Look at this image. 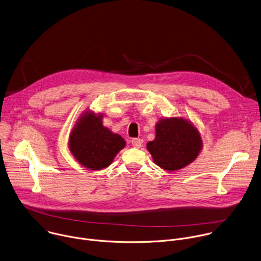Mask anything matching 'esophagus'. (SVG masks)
Returning <instances> with one entry per match:
<instances>
[{
  "instance_id": "1",
  "label": "esophagus",
  "mask_w": 261,
  "mask_h": 261,
  "mask_svg": "<svg viewBox=\"0 0 261 261\" xmlns=\"http://www.w3.org/2000/svg\"><path fill=\"white\" fill-rule=\"evenodd\" d=\"M131 143H132V145L134 146V147H140L141 146V140L139 139V138H133L132 140H131Z\"/></svg>"
}]
</instances>
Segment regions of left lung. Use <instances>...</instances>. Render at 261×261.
<instances>
[{
    "label": "left lung",
    "instance_id": "left-lung-1",
    "mask_svg": "<svg viewBox=\"0 0 261 261\" xmlns=\"http://www.w3.org/2000/svg\"><path fill=\"white\" fill-rule=\"evenodd\" d=\"M155 164L174 171L192 163L202 148L197 128L182 118H163L156 124V137L146 144Z\"/></svg>",
    "mask_w": 261,
    "mask_h": 261
}]
</instances>
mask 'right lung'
Here are the masks:
<instances>
[{
  "mask_svg": "<svg viewBox=\"0 0 261 261\" xmlns=\"http://www.w3.org/2000/svg\"><path fill=\"white\" fill-rule=\"evenodd\" d=\"M103 115L86 111L77 120L69 136V150L83 166L100 170L113 163L125 147L124 138L103 126Z\"/></svg>",
  "mask_w": 261,
  "mask_h": 261,
  "instance_id": "right-lung-1",
  "label": "right lung"
}]
</instances>
